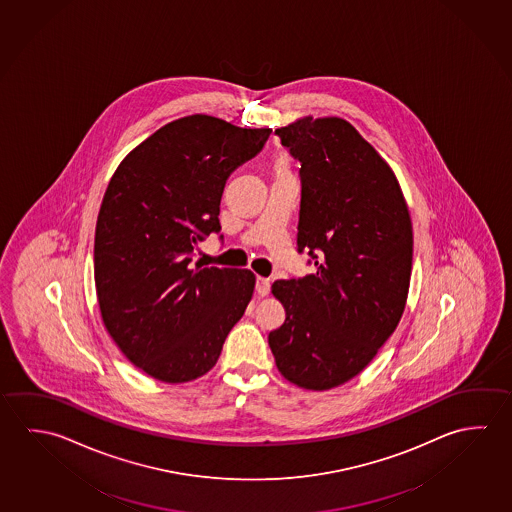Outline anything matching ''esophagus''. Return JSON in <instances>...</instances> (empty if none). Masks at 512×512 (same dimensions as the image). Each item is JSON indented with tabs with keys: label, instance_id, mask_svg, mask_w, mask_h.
Returning <instances> with one entry per match:
<instances>
[{
	"label": "esophagus",
	"instance_id": "34e87169",
	"mask_svg": "<svg viewBox=\"0 0 512 512\" xmlns=\"http://www.w3.org/2000/svg\"><path fill=\"white\" fill-rule=\"evenodd\" d=\"M257 295L266 296L269 293V278L259 277L257 278V286H255Z\"/></svg>",
	"mask_w": 512,
	"mask_h": 512
}]
</instances>
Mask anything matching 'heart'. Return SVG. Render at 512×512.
<instances>
[{
  "mask_svg": "<svg viewBox=\"0 0 512 512\" xmlns=\"http://www.w3.org/2000/svg\"><path fill=\"white\" fill-rule=\"evenodd\" d=\"M275 172H289V158L280 156L275 162Z\"/></svg>",
  "mask_w": 512,
  "mask_h": 512,
  "instance_id": "1",
  "label": "heart"
}]
</instances>
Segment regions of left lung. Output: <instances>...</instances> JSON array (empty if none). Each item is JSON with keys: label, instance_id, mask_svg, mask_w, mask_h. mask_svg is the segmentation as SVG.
<instances>
[{"label": "left lung", "instance_id": "1", "mask_svg": "<svg viewBox=\"0 0 512 512\" xmlns=\"http://www.w3.org/2000/svg\"><path fill=\"white\" fill-rule=\"evenodd\" d=\"M275 133L302 163L296 244L314 273L273 282L286 320L269 347L289 383L322 392L358 376L401 320L412 219L394 171L347 120L298 118Z\"/></svg>", "mask_w": 512, "mask_h": 512}]
</instances>
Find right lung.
Listing matches in <instances>:
<instances>
[{"label": "right lung", "mask_w": 512, "mask_h": 512, "mask_svg": "<svg viewBox=\"0 0 512 512\" xmlns=\"http://www.w3.org/2000/svg\"><path fill=\"white\" fill-rule=\"evenodd\" d=\"M271 129L189 115L160 127L120 162L95 228V287L109 336L163 383L205 376L252 300L250 269L190 266L219 232L226 180Z\"/></svg>", "instance_id": "add662e5"}]
</instances>
